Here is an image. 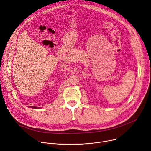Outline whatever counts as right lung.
Masks as SVG:
<instances>
[{
  "label": "right lung",
  "instance_id": "1",
  "mask_svg": "<svg viewBox=\"0 0 151 151\" xmlns=\"http://www.w3.org/2000/svg\"><path fill=\"white\" fill-rule=\"evenodd\" d=\"M30 108H35V109H38V108H40L39 107L38 108V107H35V106H30Z\"/></svg>",
  "mask_w": 151,
  "mask_h": 151
}]
</instances>
